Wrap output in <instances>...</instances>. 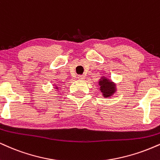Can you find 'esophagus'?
Segmentation results:
<instances>
[{"mask_svg": "<svg viewBox=\"0 0 160 160\" xmlns=\"http://www.w3.org/2000/svg\"><path fill=\"white\" fill-rule=\"evenodd\" d=\"M78 79L79 80H84L85 79V76L84 75H79Z\"/></svg>", "mask_w": 160, "mask_h": 160, "instance_id": "esophagus-1", "label": "esophagus"}]
</instances>
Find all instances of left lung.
I'll return each mask as SVG.
<instances>
[{"instance_id":"1","label":"left lung","mask_w":160,"mask_h":160,"mask_svg":"<svg viewBox=\"0 0 160 160\" xmlns=\"http://www.w3.org/2000/svg\"><path fill=\"white\" fill-rule=\"evenodd\" d=\"M98 86H100V91L104 98L112 96L117 89L116 84L106 77H101L98 81Z\"/></svg>"}]
</instances>
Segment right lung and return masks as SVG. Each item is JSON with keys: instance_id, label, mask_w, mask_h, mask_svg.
<instances>
[{"instance_id": "add662e5", "label": "right lung", "mask_w": 160, "mask_h": 160, "mask_svg": "<svg viewBox=\"0 0 160 160\" xmlns=\"http://www.w3.org/2000/svg\"><path fill=\"white\" fill-rule=\"evenodd\" d=\"M58 86H59V85H56V86H55L56 89H58Z\"/></svg>"}]
</instances>
